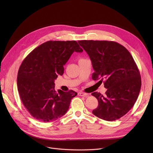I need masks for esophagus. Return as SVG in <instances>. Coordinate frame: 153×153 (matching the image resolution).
I'll use <instances>...</instances> for the list:
<instances>
[{
	"label": "esophagus",
	"mask_w": 153,
	"mask_h": 153,
	"mask_svg": "<svg viewBox=\"0 0 153 153\" xmlns=\"http://www.w3.org/2000/svg\"><path fill=\"white\" fill-rule=\"evenodd\" d=\"M87 95H88L87 94L84 93V92H78V95L82 96V97H84V96H87Z\"/></svg>",
	"instance_id": "34e87169"
}]
</instances>
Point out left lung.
Listing matches in <instances>:
<instances>
[{"label":"left lung","instance_id":"8db88e82","mask_svg":"<svg viewBox=\"0 0 153 153\" xmlns=\"http://www.w3.org/2000/svg\"><path fill=\"white\" fill-rule=\"evenodd\" d=\"M79 44L89 56L94 81H103L105 95L95 92L99 105L94 115L106 121H114L124 116L134 105L139 95L141 80L132 56L117 42L81 40Z\"/></svg>","mask_w":153,"mask_h":153}]
</instances>
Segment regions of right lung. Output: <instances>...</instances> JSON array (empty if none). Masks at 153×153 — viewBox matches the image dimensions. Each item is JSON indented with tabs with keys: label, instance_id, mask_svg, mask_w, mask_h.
Instances as JSON below:
<instances>
[{
	"label": "right lung",
	"instance_id": "1",
	"mask_svg": "<svg viewBox=\"0 0 153 153\" xmlns=\"http://www.w3.org/2000/svg\"><path fill=\"white\" fill-rule=\"evenodd\" d=\"M83 50L76 41H48L25 58L17 75L18 91L31 115L43 122L61 118L69 109L74 91L54 90V80L64 73V65L74 52Z\"/></svg>",
	"mask_w": 153,
	"mask_h": 153
}]
</instances>
